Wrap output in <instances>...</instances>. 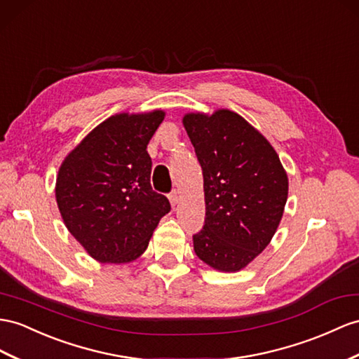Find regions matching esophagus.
Returning a JSON list of instances; mask_svg holds the SVG:
<instances>
[{
  "label": "esophagus",
  "mask_w": 359,
  "mask_h": 359,
  "mask_svg": "<svg viewBox=\"0 0 359 359\" xmlns=\"http://www.w3.org/2000/svg\"><path fill=\"white\" fill-rule=\"evenodd\" d=\"M179 198H180L179 191L174 189V191L171 192V194H170V201H171V206H172V208L179 203Z\"/></svg>",
  "instance_id": "34e87169"
}]
</instances>
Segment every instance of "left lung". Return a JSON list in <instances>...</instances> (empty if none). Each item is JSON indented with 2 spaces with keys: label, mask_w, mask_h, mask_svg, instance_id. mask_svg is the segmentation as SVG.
<instances>
[{
  "label": "left lung",
  "mask_w": 359,
  "mask_h": 359,
  "mask_svg": "<svg viewBox=\"0 0 359 359\" xmlns=\"http://www.w3.org/2000/svg\"><path fill=\"white\" fill-rule=\"evenodd\" d=\"M183 126L203 171L206 218L192 236L198 258L240 271L271 241L288 198V177L270 142L232 110L187 114Z\"/></svg>",
  "instance_id": "obj_1"
}]
</instances>
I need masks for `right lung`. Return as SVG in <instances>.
<instances>
[{"instance_id": "right-lung-1", "label": "right lung", "mask_w": 359, "mask_h": 359, "mask_svg": "<svg viewBox=\"0 0 359 359\" xmlns=\"http://www.w3.org/2000/svg\"><path fill=\"white\" fill-rule=\"evenodd\" d=\"M163 116V110L110 116L60 165L56 200L63 223L100 262L140 258L170 212L168 198L151 188L147 153Z\"/></svg>"}]
</instances>
